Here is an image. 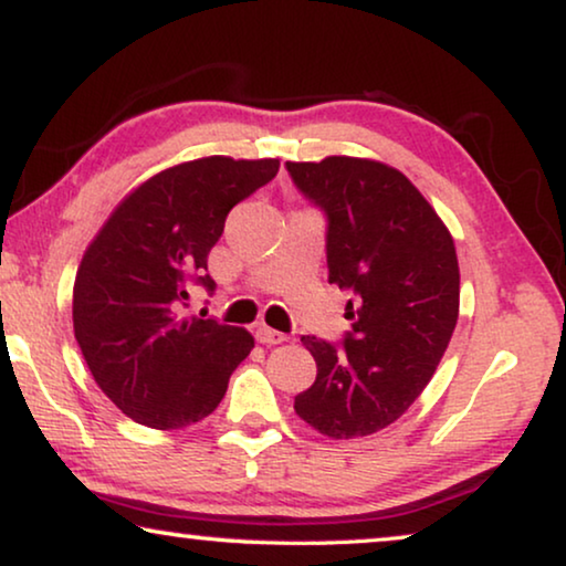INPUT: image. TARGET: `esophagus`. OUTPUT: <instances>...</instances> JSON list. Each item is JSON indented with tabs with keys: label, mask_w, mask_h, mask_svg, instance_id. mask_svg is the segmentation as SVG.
I'll return each instance as SVG.
<instances>
[{
	"label": "esophagus",
	"mask_w": 566,
	"mask_h": 566,
	"mask_svg": "<svg viewBox=\"0 0 566 566\" xmlns=\"http://www.w3.org/2000/svg\"><path fill=\"white\" fill-rule=\"evenodd\" d=\"M256 340L264 343V345H280L286 340V335L280 333V331H272V327L266 325H259L256 327Z\"/></svg>",
	"instance_id": "esophagus-1"
}]
</instances>
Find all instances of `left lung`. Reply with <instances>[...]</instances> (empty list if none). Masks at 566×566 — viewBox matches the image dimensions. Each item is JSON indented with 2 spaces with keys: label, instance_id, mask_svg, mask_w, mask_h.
Returning a JSON list of instances; mask_svg holds the SVG:
<instances>
[{
  "label": "left lung",
  "instance_id": "obj_1",
  "mask_svg": "<svg viewBox=\"0 0 566 566\" xmlns=\"http://www.w3.org/2000/svg\"><path fill=\"white\" fill-rule=\"evenodd\" d=\"M294 188L325 216L327 280L350 292L337 343L302 335L317 378L294 411L333 440L399 419L450 343L460 310L454 241L424 196L374 159L286 163Z\"/></svg>",
  "mask_w": 566,
  "mask_h": 566
}]
</instances>
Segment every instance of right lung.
<instances>
[{
    "label": "right lung",
    "mask_w": 566,
    "mask_h": 566,
    "mask_svg": "<svg viewBox=\"0 0 566 566\" xmlns=\"http://www.w3.org/2000/svg\"><path fill=\"white\" fill-rule=\"evenodd\" d=\"M280 159L206 157L139 185L81 261L73 331L98 389L126 417L182 429L213 415L254 337L213 317L182 319L190 286L216 290L208 254L226 216Z\"/></svg>",
    "instance_id": "1"
}]
</instances>
